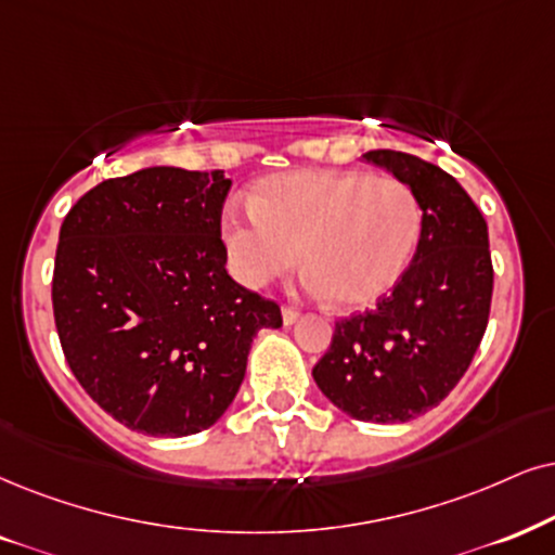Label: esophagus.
I'll return each instance as SVG.
<instances>
[{"instance_id": "obj_1", "label": "esophagus", "mask_w": 555, "mask_h": 555, "mask_svg": "<svg viewBox=\"0 0 555 555\" xmlns=\"http://www.w3.org/2000/svg\"><path fill=\"white\" fill-rule=\"evenodd\" d=\"M282 320H284V325H294V322L299 320V312L294 310V307L284 305V307H282Z\"/></svg>"}]
</instances>
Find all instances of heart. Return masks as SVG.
<instances>
[{
	"instance_id": "b5f03b06",
	"label": "heart",
	"mask_w": 555,
	"mask_h": 555,
	"mask_svg": "<svg viewBox=\"0 0 555 555\" xmlns=\"http://www.w3.org/2000/svg\"><path fill=\"white\" fill-rule=\"evenodd\" d=\"M248 215L222 217L230 269L250 289L305 263L307 289L343 310L382 299L410 266L423 207L404 181L363 171L276 173L258 181Z\"/></svg>"
}]
</instances>
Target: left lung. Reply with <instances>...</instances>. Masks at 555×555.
I'll list each match as a JSON object with an SVG mask.
<instances>
[{
    "label": "left lung",
    "mask_w": 555,
    "mask_h": 555,
    "mask_svg": "<svg viewBox=\"0 0 555 555\" xmlns=\"http://www.w3.org/2000/svg\"><path fill=\"white\" fill-rule=\"evenodd\" d=\"M363 158L415 192L423 233L395 289L335 322L312 376L353 420L410 423L451 395L483 338L494 286L487 220L443 168L402 151Z\"/></svg>",
    "instance_id": "1"
}]
</instances>
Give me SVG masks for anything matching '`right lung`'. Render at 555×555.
Masks as SVG:
<instances>
[{
  "mask_svg": "<svg viewBox=\"0 0 555 555\" xmlns=\"http://www.w3.org/2000/svg\"><path fill=\"white\" fill-rule=\"evenodd\" d=\"M222 171L140 168L89 189L61 225L53 318L83 391L130 430L181 438L233 402L276 301L233 282Z\"/></svg>",
  "mask_w": 555,
  "mask_h": 555,
  "instance_id": "right-lung-1",
  "label": "right lung"
}]
</instances>
